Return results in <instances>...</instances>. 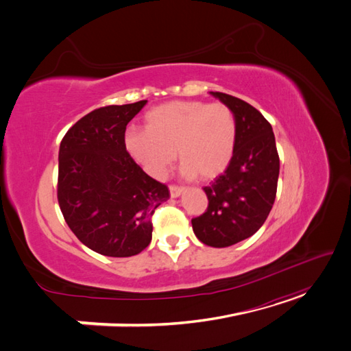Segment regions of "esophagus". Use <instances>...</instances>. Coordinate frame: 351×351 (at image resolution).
<instances>
[{
	"label": "esophagus",
	"instance_id": "1",
	"mask_svg": "<svg viewBox=\"0 0 351 351\" xmlns=\"http://www.w3.org/2000/svg\"><path fill=\"white\" fill-rule=\"evenodd\" d=\"M182 193H183V189H182V187H178V186H169V196H171L173 199H174V197H178Z\"/></svg>",
	"mask_w": 351,
	"mask_h": 351
}]
</instances>
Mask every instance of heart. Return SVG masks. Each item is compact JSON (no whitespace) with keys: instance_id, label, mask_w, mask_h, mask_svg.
<instances>
[{"instance_id":"b5f03b06","label":"heart","mask_w":351,"mask_h":351,"mask_svg":"<svg viewBox=\"0 0 351 351\" xmlns=\"http://www.w3.org/2000/svg\"><path fill=\"white\" fill-rule=\"evenodd\" d=\"M125 149L154 178H162L182 161L184 178L204 182L218 177L230 165L237 143V120L224 104L171 101L145 115V130H129Z\"/></svg>"}]
</instances>
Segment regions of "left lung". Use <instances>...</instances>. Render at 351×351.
I'll return each instance as SVG.
<instances>
[{"mask_svg": "<svg viewBox=\"0 0 351 351\" xmlns=\"http://www.w3.org/2000/svg\"><path fill=\"white\" fill-rule=\"evenodd\" d=\"M234 112L237 143L224 174L204 187L208 209L192 219L195 236L210 247H228L253 236L272 209L280 174L275 136L267 119L250 104L209 92Z\"/></svg>", "mask_w": 351, "mask_h": 351, "instance_id": "8db88e82", "label": "left lung"}]
</instances>
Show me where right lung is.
<instances>
[{"label":"right lung","mask_w":351,"mask_h":351,"mask_svg":"<svg viewBox=\"0 0 351 351\" xmlns=\"http://www.w3.org/2000/svg\"><path fill=\"white\" fill-rule=\"evenodd\" d=\"M146 102L95 110L60 145V209L74 236L104 256L129 258L149 246L154 212L169 197L125 151V127Z\"/></svg>","instance_id":"1"}]
</instances>
